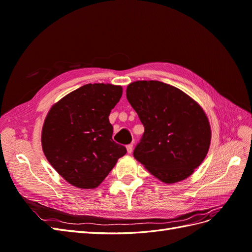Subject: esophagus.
Returning a JSON list of instances; mask_svg holds the SVG:
<instances>
[{"label":"esophagus","instance_id":"34e87169","mask_svg":"<svg viewBox=\"0 0 252 252\" xmlns=\"http://www.w3.org/2000/svg\"><path fill=\"white\" fill-rule=\"evenodd\" d=\"M132 147H133V145H132V144H129V145H127V146H126V149H127V152H128V154H131V152H132Z\"/></svg>","mask_w":252,"mask_h":252}]
</instances>
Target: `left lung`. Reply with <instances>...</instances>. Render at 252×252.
Instances as JSON below:
<instances>
[{
  "label": "left lung",
  "mask_w": 252,
  "mask_h": 252,
  "mask_svg": "<svg viewBox=\"0 0 252 252\" xmlns=\"http://www.w3.org/2000/svg\"><path fill=\"white\" fill-rule=\"evenodd\" d=\"M126 96L145 128L134 158L165 184L190 177L207 156L211 141L209 121L199 103L158 81L132 82Z\"/></svg>",
  "instance_id": "8db88e82"
}]
</instances>
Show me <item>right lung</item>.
<instances>
[{"mask_svg": "<svg viewBox=\"0 0 252 252\" xmlns=\"http://www.w3.org/2000/svg\"><path fill=\"white\" fill-rule=\"evenodd\" d=\"M122 94V86L86 84L53 104L45 118L44 155L72 186L96 188L127 152L112 140L108 119Z\"/></svg>", "mask_w": 252, "mask_h": 252, "instance_id": "1", "label": "right lung"}]
</instances>
